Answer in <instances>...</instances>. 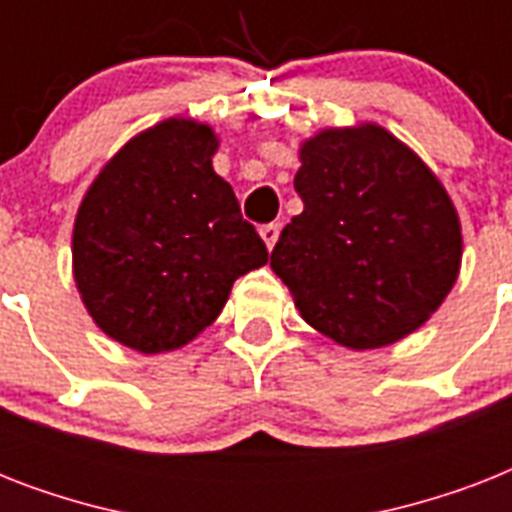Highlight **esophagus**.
Instances as JSON below:
<instances>
[{"instance_id": "34e87169", "label": "esophagus", "mask_w": 512, "mask_h": 512, "mask_svg": "<svg viewBox=\"0 0 512 512\" xmlns=\"http://www.w3.org/2000/svg\"><path fill=\"white\" fill-rule=\"evenodd\" d=\"M279 233H281V223H265L263 228H260V236H263L265 247L273 249V244L279 241Z\"/></svg>"}]
</instances>
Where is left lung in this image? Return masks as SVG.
<instances>
[{
  "label": "left lung",
  "mask_w": 512,
  "mask_h": 512,
  "mask_svg": "<svg viewBox=\"0 0 512 512\" xmlns=\"http://www.w3.org/2000/svg\"><path fill=\"white\" fill-rule=\"evenodd\" d=\"M300 162L305 209L271 252L300 316L356 350L422 327L460 273V217L444 185L377 124L319 132Z\"/></svg>",
  "instance_id": "8db88e82"
}]
</instances>
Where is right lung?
Masks as SVG:
<instances>
[{
  "instance_id": "add662e5",
  "label": "right lung",
  "mask_w": 512,
  "mask_h": 512,
  "mask_svg": "<svg viewBox=\"0 0 512 512\" xmlns=\"http://www.w3.org/2000/svg\"><path fill=\"white\" fill-rule=\"evenodd\" d=\"M215 132L167 119L103 167L74 223V279L108 337L183 348L220 316L233 281L268 263L236 193L212 170Z\"/></svg>"
}]
</instances>
